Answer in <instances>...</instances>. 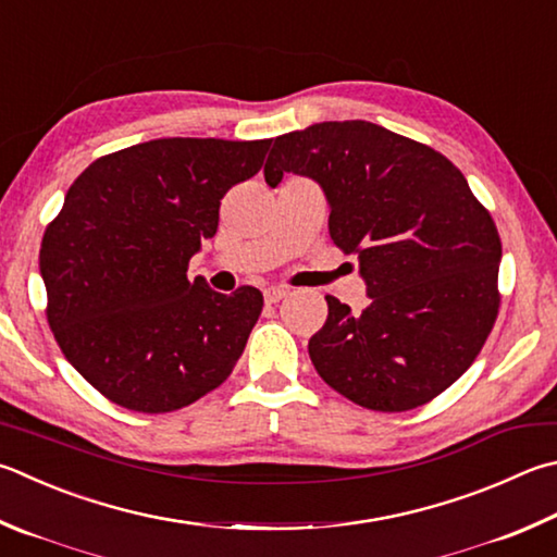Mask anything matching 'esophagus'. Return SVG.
I'll return each instance as SVG.
<instances>
[{"label":"esophagus","instance_id":"obj_1","mask_svg":"<svg viewBox=\"0 0 557 557\" xmlns=\"http://www.w3.org/2000/svg\"><path fill=\"white\" fill-rule=\"evenodd\" d=\"M262 297H265L268 305H277L280 299L287 297V289L285 287H268L265 292H262Z\"/></svg>","mask_w":557,"mask_h":557}]
</instances>
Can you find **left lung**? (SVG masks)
<instances>
[{"label": "left lung", "instance_id": "left-lung-1", "mask_svg": "<svg viewBox=\"0 0 557 557\" xmlns=\"http://www.w3.org/2000/svg\"><path fill=\"white\" fill-rule=\"evenodd\" d=\"M317 180L333 244L356 256L372 305L326 297L309 341L321 380L372 411L438 397L480 356L499 313L502 240L450 160L370 121H323L277 136L265 182Z\"/></svg>", "mask_w": 557, "mask_h": 557}]
</instances>
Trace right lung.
Segmentation results:
<instances>
[{"mask_svg":"<svg viewBox=\"0 0 557 557\" xmlns=\"http://www.w3.org/2000/svg\"><path fill=\"white\" fill-rule=\"evenodd\" d=\"M270 140L158 138L97 158L40 240L46 317L79 375L119 407L165 413L224 382L262 311L256 287L187 280L226 191Z\"/></svg>","mask_w":557,"mask_h":557,"instance_id":"1","label":"right lung"}]
</instances>
